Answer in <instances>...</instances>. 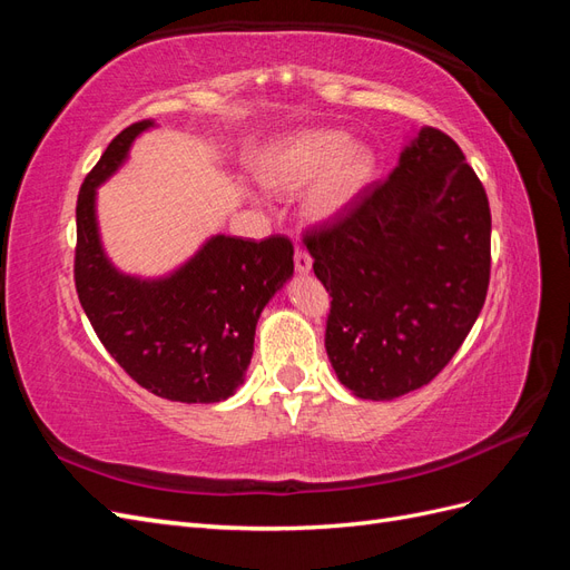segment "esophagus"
Returning a JSON list of instances; mask_svg holds the SVG:
<instances>
[{
	"mask_svg": "<svg viewBox=\"0 0 570 570\" xmlns=\"http://www.w3.org/2000/svg\"><path fill=\"white\" fill-rule=\"evenodd\" d=\"M312 266H314L312 256H308L304 249H297V252H295V271H297L299 275H306L308 271H312Z\"/></svg>",
	"mask_w": 570,
	"mask_h": 570,
	"instance_id": "obj_1",
	"label": "esophagus"
}]
</instances>
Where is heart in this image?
<instances>
[{"label":"heart","mask_w":570,"mask_h":570,"mask_svg":"<svg viewBox=\"0 0 570 570\" xmlns=\"http://www.w3.org/2000/svg\"><path fill=\"white\" fill-rule=\"evenodd\" d=\"M375 170L371 147L352 142L344 130L318 128L289 135L266 149L258 178L278 193L308 185L302 214L312 223H333L364 195Z\"/></svg>","instance_id":"obj_1"}]
</instances>
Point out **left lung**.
<instances>
[{"label":"left lung","mask_w":570,"mask_h":570,"mask_svg":"<svg viewBox=\"0 0 570 570\" xmlns=\"http://www.w3.org/2000/svg\"><path fill=\"white\" fill-rule=\"evenodd\" d=\"M490 204L463 151L423 126L385 183L306 233L331 292L325 352L361 400H396L450 364L485 304Z\"/></svg>","instance_id":"8db88e82"}]
</instances>
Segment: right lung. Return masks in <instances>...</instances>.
I'll use <instances>...</instances> for the list:
<instances>
[{"mask_svg": "<svg viewBox=\"0 0 570 570\" xmlns=\"http://www.w3.org/2000/svg\"><path fill=\"white\" fill-rule=\"evenodd\" d=\"M154 120L118 132L85 178L78 206L76 289L97 337L137 385L170 402L214 404L245 383L264 306L287 281L295 247L214 235L161 278L118 271L97 223V187L126 164Z\"/></svg>", "mask_w": 570, "mask_h": 570, "instance_id": "right-lung-1", "label": "right lung"}]
</instances>
